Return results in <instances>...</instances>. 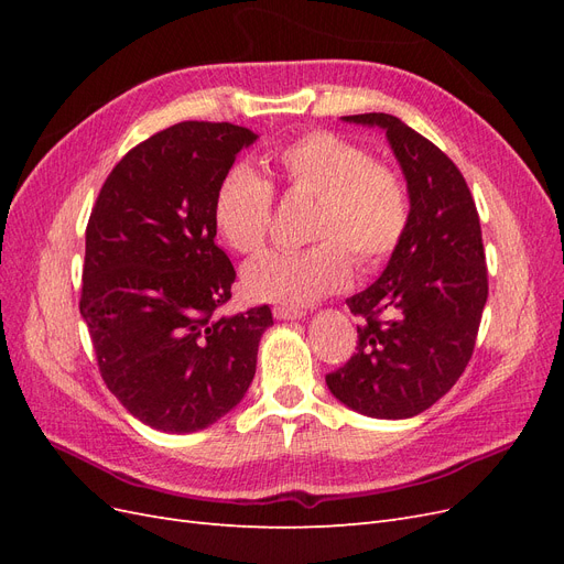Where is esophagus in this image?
<instances>
[{"mask_svg": "<svg viewBox=\"0 0 564 564\" xmlns=\"http://www.w3.org/2000/svg\"><path fill=\"white\" fill-rule=\"evenodd\" d=\"M272 313H275L278 319H301V317H305L303 308H292V305H275Z\"/></svg>", "mask_w": 564, "mask_h": 564, "instance_id": "esophagus-1", "label": "esophagus"}]
</instances>
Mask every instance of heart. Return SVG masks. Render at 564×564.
I'll use <instances>...</instances> for the list:
<instances>
[{
  "label": "heart",
  "mask_w": 564,
  "mask_h": 564,
  "mask_svg": "<svg viewBox=\"0 0 564 564\" xmlns=\"http://www.w3.org/2000/svg\"><path fill=\"white\" fill-rule=\"evenodd\" d=\"M268 172L289 197H315L308 237L299 251H268L245 268V289L256 301L303 305L338 292L355 265L381 268L404 240L412 202L398 169L334 131H308L265 158ZM272 185L237 164L220 178L214 226L237 253H256L268 240Z\"/></svg>",
  "instance_id": "b5f03b06"
}]
</instances>
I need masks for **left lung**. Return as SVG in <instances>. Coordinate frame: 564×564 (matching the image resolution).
Segmentation results:
<instances>
[{"mask_svg": "<svg viewBox=\"0 0 564 564\" xmlns=\"http://www.w3.org/2000/svg\"><path fill=\"white\" fill-rule=\"evenodd\" d=\"M344 119L386 131L412 218L381 278L346 301L362 317L357 352L327 386L365 416L409 419L449 392L473 355L489 292L480 216L456 164L402 119Z\"/></svg>", "mask_w": 564, "mask_h": 564, "instance_id": "8db88e82", "label": "left lung"}]
</instances>
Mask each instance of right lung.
<instances>
[{
	"mask_svg": "<svg viewBox=\"0 0 564 564\" xmlns=\"http://www.w3.org/2000/svg\"><path fill=\"white\" fill-rule=\"evenodd\" d=\"M259 135L181 122L131 148L87 226L79 313L112 395L150 429L195 433L240 404L268 305L220 317L235 268L216 247V187Z\"/></svg>",
	"mask_w": 564,
	"mask_h": 564,
	"instance_id": "1",
	"label": "right lung"
}]
</instances>
